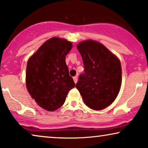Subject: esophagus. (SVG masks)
Masks as SVG:
<instances>
[{
	"instance_id": "obj_1",
	"label": "esophagus",
	"mask_w": 148,
	"mask_h": 148,
	"mask_svg": "<svg viewBox=\"0 0 148 148\" xmlns=\"http://www.w3.org/2000/svg\"><path fill=\"white\" fill-rule=\"evenodd\" d=\"M73 81H74L75 84H77V81H78L77 77V76H75V77H73Z\"/></svg>"
}]
</instances>
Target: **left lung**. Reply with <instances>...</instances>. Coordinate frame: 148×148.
Segmentation results:
<instances>
[{"instance_id":"8db88e82","label":"left lung","mask_w":148,"mask_h":148,"mask_svg":"<svg viewBox=\"0 0 148 148\" xmlns=\"http://www.w3.org/2000/svg\"><path fill=\"white\" fill-rule=\"evenodd\" d=\"M77 48L84 61L85 73L79 77L76 88L89 108L103 110L114 102L120 92V60L96 40H84L77 45Z\"/></svg>"}]
</instances>
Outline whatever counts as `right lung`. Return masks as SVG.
<instances>
[{
    "mask_svg": "<svg viewBox=\"0 0 148 148\" xmlns=\"http://www.w3.org/2000/svg\"><path fill=\"white\" fill-rule=\"evenodd\" d=\"M72 42L53 37L44 42L28 59L25 84L38 106L48 111L61 107L75 85L69 74L65 57Z\"/></svg>",
    "mask_w": 148,
    "mask_h": 148,
    "instance_id": "right-lung-1",
    "label": "right lung"
}]
</instances>
